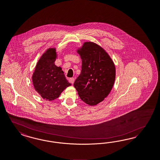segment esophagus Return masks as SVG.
Here are the masks:
<instances>
[{"mask_svg":"<svg viewBox=\"0 0 160 160\" xmlns=\"http://www.w3.org/2000/svg\"><path fill=\"white\" fill-rule=\"evenodd\" d=\"M69 82L72 83V84L74 82V78H69Z\"/></svg>","mask_w":160,"mask_h":160,"instance_id":"obj_1","label":"esophagus"}]
</instances>
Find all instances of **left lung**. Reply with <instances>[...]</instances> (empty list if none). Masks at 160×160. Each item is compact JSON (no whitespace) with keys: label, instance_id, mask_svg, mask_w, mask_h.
Listing matches in <instances>:
<instances>
[{"label":"left lung","instance_id":"left-lung-1","mask_svg":"<svg viewBox=\"0 0 160 160\" xmlns=\"http://www.w3.org/2000/svg\"><path fill=\"white\" fill-rule=\"evenodd\" d=\"M82 60V71L74 86L84 103L95 106L110 93L116 77L113 61L105 50L92 42L77 50Z\"/></svg>","mask_w":160,"mask_h":160}]
</instances>
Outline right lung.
<instances>
[{
    "instance_id": "add662e5",
    "label": "right lung",
    "mask_w": 160,
    "mask_h": 160,
    "mask_svg": "<svg viewBox=\"0 0 160 160\" xmlns=\"http://www.w3.org/2000/svg\"><path fill=\"white\" fill-rule=\"evenodd\" d=\"M57 57L55 48L47 50L38 61L32 77L35 90L48 101L58 98L64 90L72 85L60 67L55 66Z\"/></svg>"
}]
</instances>
